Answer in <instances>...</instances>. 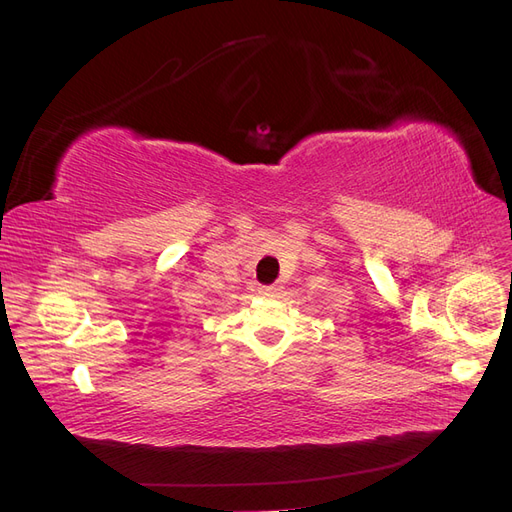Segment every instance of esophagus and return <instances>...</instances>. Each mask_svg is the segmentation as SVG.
Listing matches in <instances>:
<instances>
[{
  "label": "esophagus",
  "instance_id": "1",
  "mask_svg": "<svg viewBox=\"0 0 512 512\" xmlns=\"http://www.w3.org/2000/svg\"><path fill=\"white\" fill-rule=\"evenodd\" d=\"M277 290H280L277 286H260L258 294H262V297H275Z\"/></svg>",
  "mask_w": 512,
  "mask_h": 512
}]
</instances>
